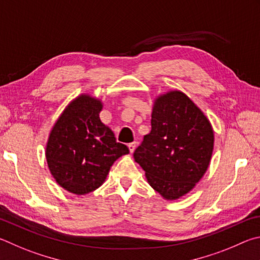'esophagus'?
<instances>
[{
  "instance_id": "obj_1",
  "label": "esophagus",
  "mask_w": 260,
  "mask_h": 260,
  "mask_svg": "<svg viewBox=\"0 0 260 260\" xmlns=\"http://www.w3.org/2000/svg\"><path fill=\"white\" fill-rule=\"evenodd\" d=\"M127 147H129V151H130V153H134V152H135V149H136V147H137V143H136V142H134V143H130L129 145H127Z\"/></svg>"
}]
</instances>
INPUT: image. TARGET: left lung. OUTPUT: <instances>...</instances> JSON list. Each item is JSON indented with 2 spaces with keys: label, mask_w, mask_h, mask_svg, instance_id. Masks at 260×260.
Returning a JSON list of instances; mask_svg holds the SVG:
<instances>
[{
  "label": "left lung",
  "mask_w": 260,
  "mask_h": 260,
  "mask_svg": "<svg viewBox=\"0 0 260 260\" xmlns=\"http://www.w3.org/2000/svg\"><path fill=\"white\" fill-rule=\"evenodd\" d=\"M152 130L134 153L148 184L166 200L190 192L209 167L215 136L193 100L171 90L154 100Z\"/></svg>",
  "instance_id": "obj_1"
}]
</instances>
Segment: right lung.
Instances as JSON below:
<instances>
[{
    "mask_svg": "<svg viewBox=\"0 0 260 260\" xmlns=\"http://www.w3.org/2000/svg\"><path fill=\"white\" fill-rule=\"evenodd\" d=\"M102 100L83 93L73 99L50 131L45 157L58 185L85 195L104 184L118 157L129 154L100 121Z\"/></svg>",
    "mask_w": 260,
    "mask_h": 260,
    "instance_id": "right-lung-1",
    "label": "right lung"
}]
</instances>
